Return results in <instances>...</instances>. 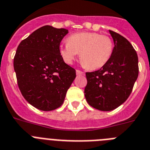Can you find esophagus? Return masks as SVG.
<instances>
[{
  "instance_id": "1",
  "label": "esophagus",
  "mask_w": 150,
  "mask_h": 150,
  "mask_svg": "<svg viewBox=\"0 0 150 150\" xmlns=\"http://www.w3.org/2000/svg\"><path fill=\"white\" fill-rule=\"evenodd\" d=\"M76 74L77 75H84V73L83 72V71H81V70H76Z\"/></svg>"
}]
</instances>
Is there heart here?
I'll return each instance as SVG.
<instances>
[{
	"instance_id": "b5f03b06",
	"label": "heart",
	"mask_w": 150,
	"mask_h": 150,
	"mask_svg": "<svg viewBox=\"0 0 150 150\" xmlns=\"http://www.w3.org/2000/svg\"><path fill=\"white\" fill-rule=\"evenodd\" d=\"M68 42L59 48V53L66 63L71 64L80 53V59L91 70L103 67L113 52L111 38L97 32H80L68 38Z\"/></svg>"
}]
</instances>
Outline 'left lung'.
<instances>
[{"mask_svg": "<svg viewBox=\"0 0 150 150\" xmlns=\"http://www.w3.org/2000/svg\"><path fill=\"white\" fill-rule=\"evenodd\" d=\"M109 33L115 45L110 59L100 69L86 72V100L101 111H111L125 102L139 73L137 54L131 43L113 31Z\"/></svg>", "mask_w": 150, "mask_h": 150, "instance_id": "8db88e82", "label": "left lung"}]
</instances>
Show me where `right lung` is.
Returning a JSON list of instances; mask_svg holds the SVG:
<instances>
[{"instance_id": "add662e5", "label": "right lung", "mask_w": 150, "mask_h": 150, "mask_svg": "<svg viewBox=\"0 0 150 150\" xmlns=\"http://www.w3.org/2000/svg\"><path fill=\"white\" fill-rule=\"evenodd\" d=\"M69 32L44 25L21 41L13 59L22 95L34 107L51 111L62 106L76 77L75 69L63 61L59 44Z\"/></svg>"}]
</instances>
